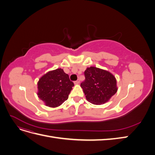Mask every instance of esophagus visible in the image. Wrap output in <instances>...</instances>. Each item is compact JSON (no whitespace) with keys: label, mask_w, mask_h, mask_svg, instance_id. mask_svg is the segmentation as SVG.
<instances>
[{"label":"esophagus","mask_w":155,"mask_h":155,"mask_svg":"<svg viewBox=\"0 0 155 155\" xmlns=\"http://www.w3.org/2000/svg\"><path fill=\"white\" fill-rule=\"evenodd\" d=\"M79 83H80V81H79V79H78L77 81H74V83L75 84V85H78V84H79Z\"/></svg>","instance_id":"1"}]
</instances>
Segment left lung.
Here are the masks:
<instances>
[{"instance_id":"obj_1","label":"left lung","mask_w":155,"mask_h":155,"mask_svg":"<svg viewBox=\"0 0 155 155\" xmlns=\"http://www.w3.org/2000/svg\"><path fill=\"white\" fill-rule=\"evenodd\" d=\"M85 76L81 87L87 100L92 104H105L118 91L115 76L107 70L91 67L85 70Z\"/></svg>"}]
</instances>
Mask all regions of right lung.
Instances as JSON below:
<instances>
[{
	"mask_svg": "<svg viewBox=\"0 0 155 155\" xmlns=\"http://www.w3.org/2000/svg\"><path fill=\"white\" fill-rule=\"evenodd\" d=\"M74 85L68 75L62 68H57L40 78L37 82V96L45 105L58 107L68 99Z\"/></svg>",
	"mask_w": 155,
	"mask_h": 155,
	"instance_id": "obj_1",
	"label": "right lung"
}]
</instances>
